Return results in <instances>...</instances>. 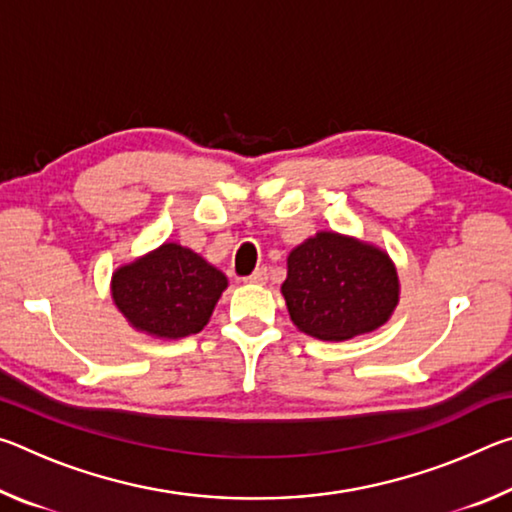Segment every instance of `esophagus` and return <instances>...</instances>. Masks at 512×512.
<instances>
[{
    "label": "esophagus",
    "instance_id": "34e87169",
    "mask_svg": "<svg viewBox=\"0 0 512 512\" xmlns=\"http://www.w3.org/2000/svg\"><path fill=\"white\" fill-rule=\"evenodd\" d=\"M266 280H268V268H266V266L257 268V271H255L253 275L246 277V282H250V284H264Z\"/></svg>",
    "mask_w": 512,
    "mask_h": 512
}]
</instances>
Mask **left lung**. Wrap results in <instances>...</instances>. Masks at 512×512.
<instances>
[{"mask_svg":"<svg viewBox=\"0 0 512 512\" xmlns=\"http://www.w3.org/2000/svg\"><path fill=\"white\" fill-rule=\"evenodd\" d=\"M282 284L291 320L323 341H345L384 325L400 296L391 259L336 232H318L289 255Z\"/></svg>","mask_w":512,"mask_h":512,"instance_id":"8db88e82","label":"left lung"}]
</instances>
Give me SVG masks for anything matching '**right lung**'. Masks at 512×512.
I'll return each mask as SVG.
<instances>
[{
	"instance_id": "add662e5",
	"label": "right lung",
	"mask_w": 512,
	"mask_h": 512,
	"mask_svg": "<svg viewBox=\"0 0 512 512\" xmlns=\"http://www.w3.org/2000/svg\"><path fill=\"white\" fill-rule=\"evenodd\" d=\"M228 280L194 250L164 244L112 275V300L140 332L160 339L198 334Z\"/></svg>"
}]
</instances>
